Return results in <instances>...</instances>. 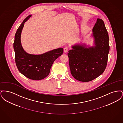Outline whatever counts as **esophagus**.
I'll list each match as a JSON object with an SVG mask.
<instances>
[{"label": "esophagus", "mask_w": 123, "mask_h": 123, "mask_svg": "<svg viewBox=\"0 0 123 123\" xmlns=\"http://www.w3.org/2000/svg\"><path fill=\"white\" fill-rule=\"evenodd\" d=\"M68 48L67 47H65L64 49V51L65 53H67L68 52Z\"/></svg>", "instance_id": "34e87169"}]
</instances>
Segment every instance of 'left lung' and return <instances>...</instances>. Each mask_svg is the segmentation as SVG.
Returning <instances> with one entry per match:
<instances>
[{
	"label": "left lung",
	"instance_id": "1",
	"mask_svg": "<svg viewBox=\"0 0 123 123\" xmlns=\"http://www.w3.org/2000/svg\"><path fill=\"white\" fill-rule=\"evenodd\" d=\"M94 46L75 45L68 53L70 73L77 80L92 81L105 70L109 52V36L103 21L99 18L93 29Z\"/></svg>",
	"mask_w": 123,
	"mask_h": 123
}]
</instances>
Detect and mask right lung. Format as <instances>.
Instances as JSON below:
<instances>
[{
  "instance_id": "obj_1",
  "label": "right lung",
  "mask_w": 123,
  "mask_h": 123,
  "mask_svg": "<svg viewBox=\"0 0 123 123\" xmlns=\"http://www.w3.org/2000/svg\"><path fill=\"white\" fill-rule=\"evenodd\" d=\"M31 17L29 15L24 20L15 35L13 47L15 53V62L18 70L30 79L40 80L49 74L54 61L63 53V48H59L40 55L26 53L21 42V35L25 23Z\"/></svg>"
}]
</instances>
